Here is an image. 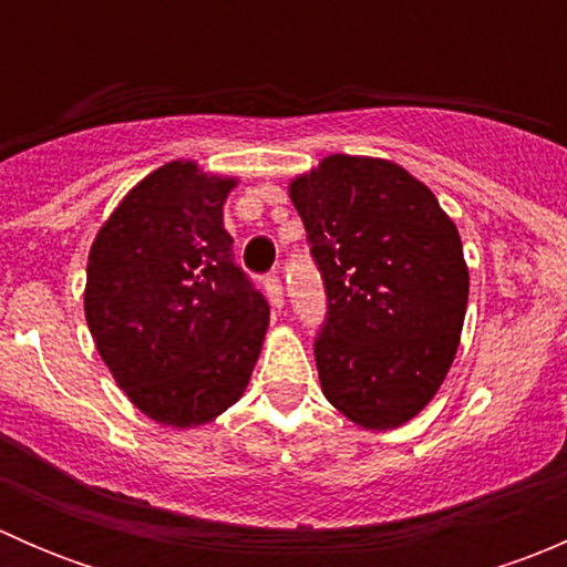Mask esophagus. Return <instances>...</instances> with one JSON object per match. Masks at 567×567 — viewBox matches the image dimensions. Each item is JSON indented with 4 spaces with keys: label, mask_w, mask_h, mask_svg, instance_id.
<instances>
[{
    "label": "esophagus",
    "mask_w": 567,
    "mask_h": 567,
    "mask_svg": "<svg viewBox=\"0 0 567 567\" xmlns=\"http://www.w3.org/2000/svg\"><path fill=\"white\" fill-rule=\"evenodd\" d=\"M262 288H266L268 301H271V305L277 307V310H282V305H285V293H282V282H279L277 274H268V277L262 279Z\"/></svg>",
    "instance_id": "obj_1"
}]
</instances>
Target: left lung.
<instances>
[{
  "mask_svg": "<svg viewBox=\"0 0 567 567\" xmlns=\"http://www.w3.org/2000/svg\"><path fill=\"white\" fill-rule=\"evenodd\" d=\"M290 199L326 288L316 364L326 400L368 431L420 414L458 351L461 236L431 188L384 158H323Z\"/></svg>",
  "mask_w": 567,
  "mask_h": 567,
  "instance_id": "1",
  "label": "left lung"
}]
</instances>
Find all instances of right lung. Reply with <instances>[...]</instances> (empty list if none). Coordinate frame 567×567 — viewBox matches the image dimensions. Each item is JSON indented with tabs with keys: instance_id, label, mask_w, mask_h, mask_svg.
<instances>
[{
	"instance_id": "add662e5",
	"label": "right lung",
	"mask_w": 567,
	"mask_h": 567,
	"mask_svg": "<svg viewBox=\"0 0 567 567\" xmlns=\"http://www.w3.org/2000/svg\"><path fill=\"white\" fill-rule=\"evenodd\" d=\"M236 177L169 162L95 236L84 316L120 390L151 420L194 427L249 384L268 301L233 255L221 205Z\"/></svg>"
}]
</instances>
